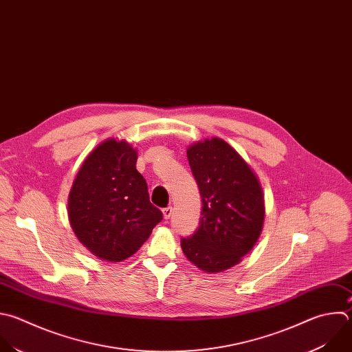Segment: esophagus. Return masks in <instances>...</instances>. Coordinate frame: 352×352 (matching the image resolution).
<instances>
[{
  "instance_id": "esophagus-1",
  "label": "esophagus",
  "mask_w": 352,
  "mask_h": 352,
  "mask_svg": "<svg viewBox=\"0 0 352 352\" xmlns=\"http://www.w3.org/2000/svg\"><path fill=\"white\" fill-rule=\"evenodd\" d=\"M171 215H173V207H166V208H163V217H164V219H170Z\"/></svg>"
}]
</instances>
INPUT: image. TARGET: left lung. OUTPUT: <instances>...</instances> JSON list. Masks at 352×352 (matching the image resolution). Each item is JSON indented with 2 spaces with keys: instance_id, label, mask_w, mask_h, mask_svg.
I'll use <instances>...</instances> for the list:
<instances>
[{
  "instance_id": "left-lung-1",
  "label": "left lung",
  "mask_w": 352,
  "mask_h": 352,
  "mask_svg": "<svg viewBox=\"0 0 352 352\" xmlns=\"http://www.w3.org/2000/svg\"><path fill=\"white\" fill-rule=\"evenodd\" d=\"M201 196L199 228L181 239L186 258L215 274L242 261L261 235L265 206L261 184L243 157L221 138L186 151Z\"/></svg>"
}]
</instances>
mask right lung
Returning <instances> with one entry per match:
<instances>
[{"label": "right lung", "mask_w": 352, "mask_h": 352, "mask_svg": "<svg viewBox=\"0 0 352 352\" xmlns=\"http://www.w3.org/2000/svg\"><path fill=\"white\" fill-rule=\"evenodd\" d=\"M137 151L124 140L98 145L69 193V221L80 243L103 261L120 263L148 241L163 219L137 170Z\"/></svg>", "instance_id": "right-lung-1"}]
</instances>
